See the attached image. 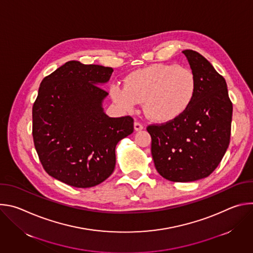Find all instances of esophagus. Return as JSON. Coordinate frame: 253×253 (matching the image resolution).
Returning a JSON list of instances; mask_svg holds the SVG:
<instances>
[{
    "mask_svg": "<svg viewBox=\"0 0 253 253\" xmlns=\"http://www.w3.org/2000/svg\"><path fill=\"white\" fill-rule=\"evenodd\" d=\"M143 125L142 124H140L139 122H135L134 123V130L135 131H141V130H143Z\"/></svg>",
    "mask_w": 253,
    "mask_h": 253,
    "instance_id": "obj_1",
    "label": "esophagus"
}]
</instances>
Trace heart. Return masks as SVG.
I'll return each instance as SVG.
<instances>
[{
    "label": "heart",
    "mask_w": 253,
    "mask_h": 253,
    "mask_svg": "<svg viewBox=\"0 0 253 253\" xmlns=\"http://www.w3.org/2000/svg\"><path fill=\"white\" fill-rule=\"evenodd\" d=\"M196 79L189 69L176 64H154L136 70L125 86L113 85L111 96L126 111L144 103V112L154 122L166 123L183 115L193 102Z\"/></svg>",
    "instance_id": "1"
}]
</instances>
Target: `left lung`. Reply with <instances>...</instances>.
Instances as JSON below:
<instances>
[{"mask_svg": "<svg viewBox=\"0 0 253 253\" xmlns=\"http://www.w3.org/2000/svg\"><path fill=\"white\" fill-rule=\"evenodd\" d=\"M196 79L188 110L163 125L147 127L158 173L169 181L192 182L209 176L222 160L230 140L232 103L225 79L193 50L182 52Z\"/></svg>", "mask_w": 253, "mask_h": 253, "instance_id": "1", "label": "left lung"}]
</instances>
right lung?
Instances as JSON below:
<instances>
[{
    "instance_id": "1",
    "label": "right lung",
    "mask_w": 253,
    "mask_h": 253,
    "mask_svg": "<svg viewBox=\"0 0 253 253\" xmlns=\"http://www.w3.org/2000/svg\"><path fill=\"white\" fill-rule=\"evenodd\" d=\"M113 69L69 61L47 77L33 106V138L46 172L77 188L96 186L115 168L117 143L133 133L130 116L112 118L100 86Z\"/></svg>"
}]
</instances>
